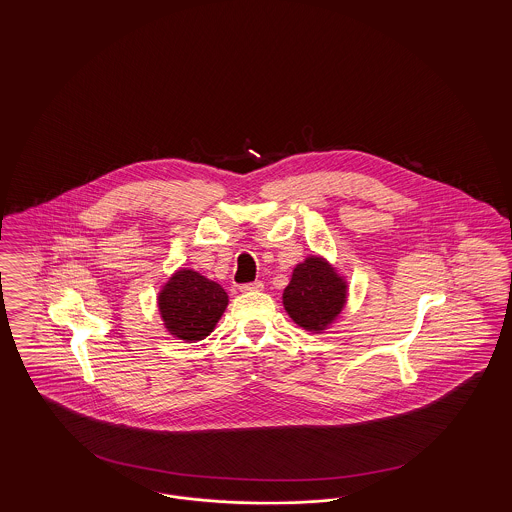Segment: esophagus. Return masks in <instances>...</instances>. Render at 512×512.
I'll use <instances>...</instances> for the list:
<instances>
[{"instance_id": "obj_1", "label": "esophagus", "mask_w": 512, "mask_h": 512, "mask_svg": "<svg viewBox=\"0 0 512 512\" xmlns=\"http://www.w3.org/2000/svg\"><path fill=\"white\" fill-rule=\"evenodd\" d=\"M240 290H242V292H261V290H263V282H259V280H257V282L242 284V286H240Z\"/></svg>"}]
</instances>
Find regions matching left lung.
<instances>
[{
	"label": "left lung",
	"instance_id": "obj_1",
	"mask_svg": "<svg viewBox=\"0 0 512 512\" xmlns=\"http://www.w3.org/2000/svg\"><path fill=\"white\" fill-rule=\"evenodd\" d=\"M347 301V282L326 259L307 257L293 268L282 303L297 326L309 332L326 330Z\"/></svg>",
	"mask_w": 512,
	"mask_h": 512
}]
</instances>
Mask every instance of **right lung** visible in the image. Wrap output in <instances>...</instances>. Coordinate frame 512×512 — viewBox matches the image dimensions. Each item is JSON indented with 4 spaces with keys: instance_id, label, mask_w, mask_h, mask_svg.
<instances>
[{
    "instance_id": "obj_1",
    "label": "right lung",
    "mask_w": 512,
    "mask_h": 512,
    "mask_svg": "<svg viewBox=\"0 0 512 512\" xmlns=\"http://www.w3.org/2000/svg\"><path fill=\"white\" fill-rule=\"evenodd\" d=\"M159 313L174 338L199 341L207 338L219 322L228 295L222 286L192 268H180L159 292Z\"/></svg>"
}]
</instances>
